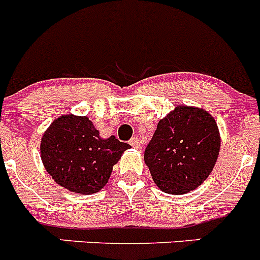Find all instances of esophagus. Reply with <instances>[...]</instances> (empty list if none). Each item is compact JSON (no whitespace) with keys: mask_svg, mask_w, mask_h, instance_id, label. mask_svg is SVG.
<instances>
[{"mask_svg":"<svg viewBox=\"0 0 260 260\" xmlns=\"http://www.w3.org/2000/svg\"><path fill=\"white\" fill-rule=\"evenodd\" d=\"M130 145H132L133 148H135V149H138V148H140V140L138 139V138H133L132 140H130Z\"/></svg>","mask_w":260,"mask_h":260,"instance_id":"34e87169","label":"esophagus"}]
</instances>
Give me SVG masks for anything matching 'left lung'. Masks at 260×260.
I'll return each instance as SVG.
<instances>
[{
	"label": "left lung",
	"mask_w": 260,
	"mask_h": 260,
	"mask_svg": "<svg viewBox=\"0 0 260 260\" xmlns=\"http://www.w3.org/2000/svg\"><path fill=\"white\" fill-rule=\"evenodd\" d=\"M221 137L211 113L177 106L159 120L144 152L155 185L174 195L186 194L206 181L219 154Z\"/></svg>",
	"instance_id": "left-lung-1"
}]
</instances>
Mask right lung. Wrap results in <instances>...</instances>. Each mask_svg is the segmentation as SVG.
I'll return each instance as SVG.
<instances>
[{
    "mask_svg": "<svg viewBox=\"0 0 260 260\" xmlns=\"http://www.w3.org/2000/svg\"><path fill=\"white\" fill-rule=\"evenodd\" d=\"M127 143L102 139L86 116L68 113L49 125L41 140V158L52 179L78 194H94L110 179Z\"/></svg>",
    "mask_w": 260,
    "mask_h": 260,
    "instance_id": "1",
    "label": "right lung"
}]
</instances>
